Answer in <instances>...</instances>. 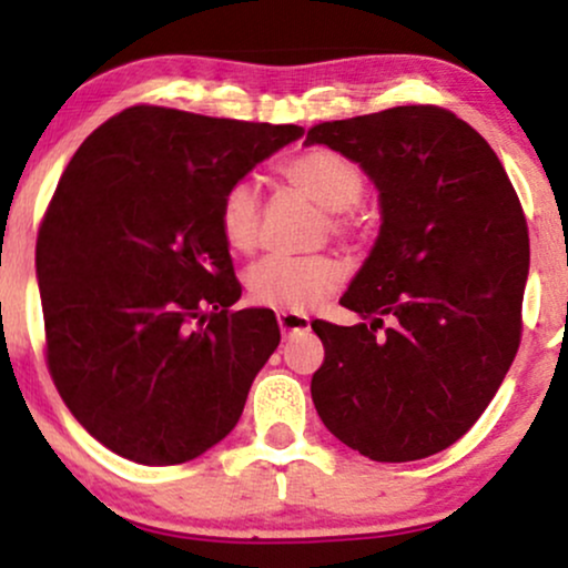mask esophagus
Wrapping results in <instances>:
<instances>
[{"mask_svg": "<svg viewBox=\"0 0 568 568\" xmlns=\"http://www.w3.org/2000/svg\"><path fill=\"white\" fill-rule=\"evenodd\" d=\"M277 325L283 334H306L310 331V317L298 315V312H280Z\"/></svg>", "mask_w": 568, "mask_h": 568, "instance_id": "1", "label": "esophagus"}]
</instances>
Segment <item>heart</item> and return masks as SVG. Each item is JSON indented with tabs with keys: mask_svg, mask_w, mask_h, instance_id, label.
<instances>
[{
	"mask_svg": "<svg viewBox=\"0 0 568 568\" xmlns=\"http://www.w3.org/2000/svg\"><path fill=\"white\" fill-rule=\"evenodd\" d=\"M283 175L310 200L331 213V230H352L349 211L363 197V173L355 162L315 146L283 162ZM262 194L251 179H240L226 189L219 207V226L232 251H251L258 240ZM342 270L331 256H283L272 253L247 270V296L256 304L280 312H306L336 291Z\"/></svg>",
	"mask_w": 568,
	"mask_h": 568,
	"instance_id": "obj_1",
	"label": "heart"
}]
</instances>
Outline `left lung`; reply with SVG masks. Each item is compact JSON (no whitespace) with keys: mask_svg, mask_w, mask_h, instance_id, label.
Instances as JSON below:
<instances>
[{"mask_svg":"<svg viewBox=\"0 0 568 568\" xmlns=\"http://www.w3.org/2000/svg\"><path fill=\"white\" fill-rule=\"evenodd\" d=\"M379 192L382 226L342 304L371 323H312L323 425L374 462L448 448L497 395L520 342L529 232L484 135L438 106L315 125ZM396 325L375 336L381 317Z\"/></svg>","mask_w":568,"mask_h":568,"instance_id":"obj_1","label":"left lung"}]
</instances>
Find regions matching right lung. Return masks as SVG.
<instances>
[{
    "instance_id": "obj_1",
    "label": "right lung",
    "mask_w": 568,
    "mask_h": 568,
    "mask_svg": "<svg viewBox=\"0 0 568 568\" xmlns=\"http://www.w3.org/2000/svg\"><path fill=\"white\" fill-rule=\"evenodd\" d=\"M304 128L133 106L84 139L37 240L48 366L109 452L181 465L224 440L280 344L240 288L221 197Z\"/></svg>"
}]
</instances>
